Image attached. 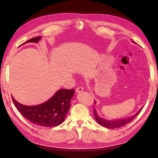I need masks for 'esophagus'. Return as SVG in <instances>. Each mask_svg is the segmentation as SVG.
<instances>
[{
	"label": "esophagus",
	"mask_w": 158,
	"mask_h": 158,
	"mask_svg": "<svg viewBox=\"0 0 158 158\" xmlns=\"http://www.w3.org/2000/svg\"><path fill=\"white\" fill-rule=\"evenodd\" d=\"M83 90V88H81V87H79V88H77L76 89V92L77 93H80V92H81Z\"/></svg>",
	"instance_id": "obj_1"
}]
</instances>
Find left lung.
Segmentation results:
<instances>
[{"instance_id":"obj_1","label":"left lung","mask_w":158,"mask_h":158,"mask_svg":"<svg viewBox=\"0 0 158 158\" xmlns=\"http://www.w3.org/2000/svg\"><path fill=\"white\" fill-rule=\"evenodd\" d=\"M96 102L94 100V105H96ZM143 108V106L141 107V109H140L139 111L135 114V115H134L129 117H127V118H124V119L122 118V119L108 120V119L102 118V117H100L98 115V113H97V111L96 110L95 108H94V117H95L96 122H98L100 125H101L105 127H107V128L114 129V128H118V127H122L123 126H125L126 124L132 122V121L135 119L137 115H139L140 112L141 111Z\"/></svg>"}]
</instances>
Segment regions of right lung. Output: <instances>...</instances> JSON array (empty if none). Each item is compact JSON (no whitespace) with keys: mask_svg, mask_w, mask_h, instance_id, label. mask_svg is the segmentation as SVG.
Segmentation results:
<instances>
[{"mask_svg":"<svg viewBox=\"0 0 158 158\" xmlns=\"http://www.w3.org/2000/svg\"><path fill=\"white\" fill-rule=\"evenodd\" d=\"M41 39V36H39L24 43H38ZM74 94V89H59L46 102L36 106L22 105L16 101L13 96L12 100L19 113L31 122L44 127H56L64 121Z\"/></svg>","mask_w":158,"mask_h":158,"instance_id":"right-lung-1","label":"right lung"}]
</instances>
